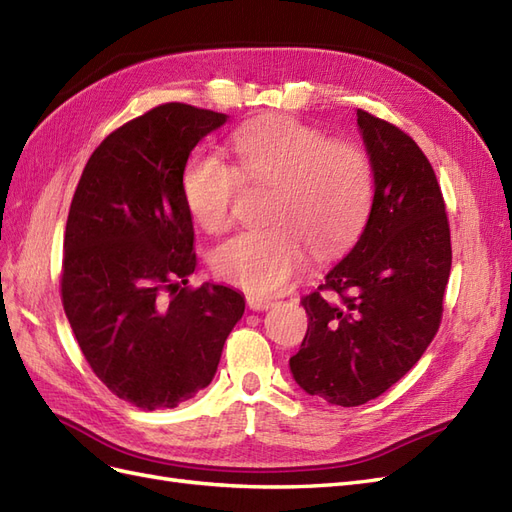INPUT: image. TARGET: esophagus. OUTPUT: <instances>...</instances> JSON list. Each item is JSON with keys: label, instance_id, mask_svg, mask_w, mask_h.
Here are the masks:
<instances>
[{"label": "esophagus", "instance_id": "obj_1", "mask_svg": "<svg viewBox=\"0 0 512 512\" xmlns=\"http://www.w3.org/2000/svg\"><path fill=\"white\" fill-rule=\"evenodd\" d=\"M273 305L271 299L260 297V294H247V307L254 309V312H262V309H269Z\"/></svg>", "mask_w": 512, "mask_h": 512}]
</instances>
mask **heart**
<instances>
[{"instance_id": "b5f03b06", "label": "heart", "mask_w": 512, "mask_h": 512, "mask_svg": "<svg viewBox=\"0 0 512 512\" xmlns=\"http://www.w3.org/2000/svg\"><path fill=\"white\" fill-rule=\"evenodd\" d=\"M235 166L218 153L198 151L181 175V192L194 222L224 230L241 179L269 183L267 226L245 228L213 247L211 269L224 282L256 294L277 292L297 277L309 248L329 256L363 228L374 196V175L361 147L329 141L290 117H269L232 132Z\"/></svg>"}]
</instances>
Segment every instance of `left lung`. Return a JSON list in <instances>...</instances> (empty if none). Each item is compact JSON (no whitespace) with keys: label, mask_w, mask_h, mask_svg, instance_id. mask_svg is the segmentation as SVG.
<instances>
[{"label":"left lung","mask_w":512,"mask_h":512,"mask_svg":"<svg viewBox=\"0 0 512 512\" xmlns=\"http://www.w3.org/2000/svg\"><path fill=\"white\" fill-rule=\"evenodd\" d=\"M374 170L363 235L305 294L309 324L290 371L335 406L380 397L421 359L440 329L451 275V228L436 173L412 138L359 108Z\"/></svg>","instance_id":"1"}]
</instances>
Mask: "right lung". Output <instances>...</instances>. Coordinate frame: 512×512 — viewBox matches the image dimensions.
<instances>
[{
  "label": "right lung",
  "instance_id": "right-lung-1",
  "mask_svg": "<svg viewBox=\"0 0 512 512\" xmlns=\"http://www.w3.org/2000/svg\"><path fill=\"white\" fill-rule=\"evenodd\" d=\"M226 119L183 102L151 108L104 138L72 196L61 303L94 374L141 410L203 391L243 316L237 290L188 286L196 252L181 175Z\"/></svg>",
  "mask_w": 512,
  "mask_h": 512
}]
</instances>
